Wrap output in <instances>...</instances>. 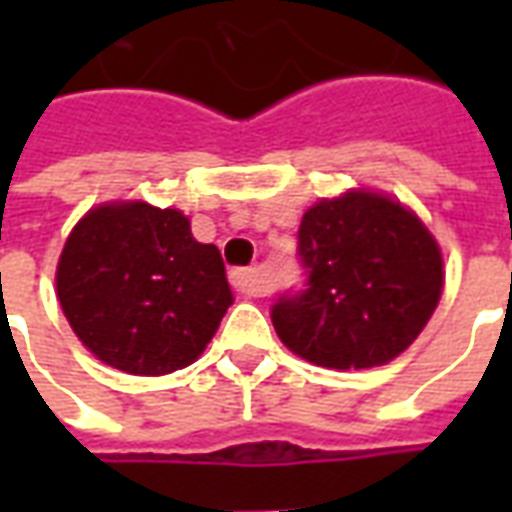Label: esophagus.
I'll use <instances>...</instances> for the list:
<instances>
[{
	"label": "esophagus",
	"instance_id": "1",
	"mask_svg": "<svg viewBox=\"0 0 512 512\" xmlns=\"http://www.w3.org/2000/svg\"><path fill=\"white\" fill-rule=\"evenodd\" d=\"M230 282L244 296H266L268 293V285L263 274H260V268H233L230 271Z\"/></svg>",
	"mask_w": 512,
	"mask_h": 512
}]
</instances>
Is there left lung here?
<instances>
[{"label": "left lung", "mask_w": 512, "mask_h": 512, "mask_svg": "<svg viewBox=\"0 0 512 512\" xmlns=\"http://www.w3.org/2000/svg\"><path fill=\"white\" fill-rule=\"evenodd\" d=\"M299 260L307 285L271 307L279 340L312 365L365 370L392 362L441 299L436 238L406 205L345 191L304 213Z\"/></svg>", "instance_id": "1"}]
</instances>
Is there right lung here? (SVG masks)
Segmentation results:
<instances>
[{"label":"right lung","instance_id":"add662e5","mask_svg":"<svg viewBox=\"0 0 512 512\" xmlns=\"http://www.w3.org/2000/svg\"><path fill=\"white\" fill-rule=\"evenodd\" d=\"M57 296L76 337L131 376L191 365L233 304L219 249L194 241L180 211L147 202L98 205L73 227Z\"/></svg>","mask_w":512,"mask_h":512}]
</instances>
